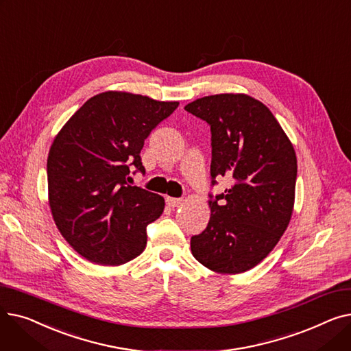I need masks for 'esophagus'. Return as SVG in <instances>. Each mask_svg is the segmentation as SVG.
Instances as JSON below:
<instances>
[{
  "label": "esophagus",
  "mask_w": 351,
  "mask_h": 351,
  "mask_svg": "<svg viewBox=\"0 0 351 351\" xmlns=\"http://www.w3.org/2000/svg\"><path fill=\"white\" fill-rule=\"evenodd\" d=\"M182 204V199L180 197H166V205L169 208H178Z\"/></svg>",
  "instance_id": "1"
}]
</instances>
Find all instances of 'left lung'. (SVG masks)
Returning <instances> with one entry per match:
<instances>
[{"label":"left lung","instance_id":"left-lung-1","mask_svg":"<svg viewBox=\"0 0 351 351\" xmlns=\"http://www.w3.org/2000/svg\"><path fill=\"white\" fill-rule=\"evenodd\" d=\"M212 134V185L229 176L233 185L210 195V220L192 236L195 259L236 274L259 265L287 229L294 205L298 159L270 109L245 94H219L185 106Z\"/></svg>","mask_w":351,"mask_h":351}]
</instances>
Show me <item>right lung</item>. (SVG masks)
<instances>
[{
	"mask_svg": "<svg viewBox=\"0 0 351 351\" xmlns=\"http://www.w3.org/2000/svg\"><path fill=\"white\" fill-rule=\"evenodd\" d=\"M179 102L108 90L88 99L55 136L48 199L65 241L86 261L118 266L146 246V226L165 208L162 196L128 183L145 172L141 149Z\"/></svg>",
	"mask_w": 351,
	"mask_h": 351,
	"instance_id": "obj_1",
	"label": "right lung"
}]
</instances>
